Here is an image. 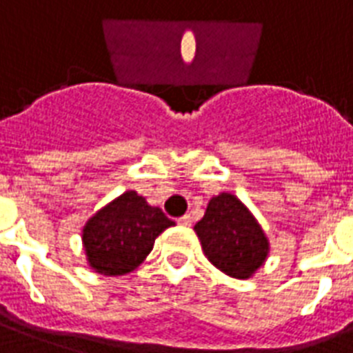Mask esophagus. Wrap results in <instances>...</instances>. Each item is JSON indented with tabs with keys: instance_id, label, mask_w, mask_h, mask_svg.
Here are the masks:
<instances>
[{
	"instance_id": "esophagus-1",
	"label": "esophagus",
	"mask_w": 353,
	"mask_h": 353,
	"mask_svg": "<svg viewBox=\"0 0 353 353\" xmlns=\"http://www.w3.org/2000/svg\"><path fill=\"white\" fill-rule=\"evenodd\" d=\"M177 223H179V225H183V226H190L192 225V217L186 214V216L179 217V219H177Z\"/></svg>"
}]
</instances>
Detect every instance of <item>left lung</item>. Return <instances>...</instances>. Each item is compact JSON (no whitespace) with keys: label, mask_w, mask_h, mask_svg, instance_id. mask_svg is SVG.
Wrapping results in <instances>:
<instances>
[{"label":"left lung","mask_w":353,"mask_h":353,"mask_svg":"<svg viewBox=\"0 0 353 353\" xmlns=\"http://www.w3.org/2000/svg\"><path fill=\"white\" fill-rule=\"evenodd\" d=\"M194 230L212 265L237 279L250 277L268 254L261 226L232 194L212 197Z\"/></svg>","instance_id":"8db88e82"}]
</instances>
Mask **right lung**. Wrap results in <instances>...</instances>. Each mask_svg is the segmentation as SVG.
Here are the masks:
<instances>
[{"label":"right lung","instance_id":"1","mask_svg":"<svg viewBox=\"0 0 353 353\" xmlns=\"http://www.w3.org/2000/svg\"><path fill=\"white\" fill-rule=\"evenodd\" d=\"M174 225L136 192H125L87 223L83 243L88 263L105 276H123L141 265L156 237Z\"/></svg>","mask_w":353,"mask_h":353}]
</instances>
